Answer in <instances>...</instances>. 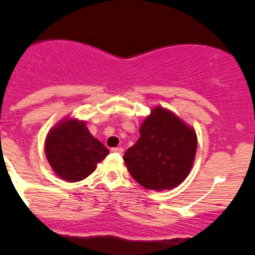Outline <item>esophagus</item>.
<instances>
[{
	"label": "esophagus",
	"instance_id": "esophagus-1",
	"mask_svg": "<svg viewBox=\"0 0 255 255\" xmlns=\"http://www.w3.org/2000/svg\"><path fill=\"white\" fill-rule=\"evenodd\" d=\"M111 151L112 153H117V154H122V151H123V149L121 148V146H116V148H112L111 149Z\"/></svg>",
	"mask_w": 255,
	"mask_h": 255
}]
</instances>
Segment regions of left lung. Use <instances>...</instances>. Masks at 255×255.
Instances as JSON below:
<instances>
[{"label": "left lung", "mask_w": 255, "mask_h": 255, "mask_svg": "<svg viewBox=\"0 0 255 255\" xmlns=\"http://www.w3.org/2000/svg\"><path fill=\"white\" fill-rule=\"evenodd\" d=\"M139 139L125 153V164L144 189L163 191L181 184L194 164L195 129L164 107H154L139 128Z\"/></svg>", "instance_id": "obj_1"}]
</instances>
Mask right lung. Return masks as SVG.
<instances>
[{
	"label": "right lung",
	"instance_id": "1",
	"mask_svg": "<svg viewBox=\"0 0 255 255\" xmlns=\"http://www.w3.org/2000/svg\"><path fill=\"white\" fill-rule=\"evenodd\" d=\"M110 150L89 132L85 121L66 118L49 130L45 155L54 173L76 182L94 173Z\"/></svg>",
	"mask_w": 255,
	"mask_h": 255
}]
</instances>
